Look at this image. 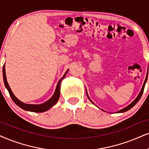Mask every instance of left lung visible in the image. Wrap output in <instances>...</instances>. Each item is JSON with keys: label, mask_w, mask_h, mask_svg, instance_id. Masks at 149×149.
<instances>
[{"label": "left lung", "mask_w": 149, "mask_h": 149, "mask_svg": "<svg viewBox=\"0 0 149 149\" xmlns=\"http://www.w3.org/2000/svg\"><path fill=\"white\" fill-rule=\"evenodd\" d=\"M147 78H148V77L146 76V78H145V80H144V84H143V86H142V89H141V91H140V93L138 94V95H137V97H136V98H135L134 100H133L132 102L131 103V104H130L129 105H128L127 107H125V108L124 109H121V110H120V111H117V112H116V113H124V112H126V111H129V109H131V108H132V107H133L135 106V104H137V102L139 101V100L140 99V97H142V93H143V91H144V86H145V84H146V81H147ZM86 95H87V97H88V100H89L92 103H93V104H94V102L93 101L91 100V99L89 98V97H88V93H87V91H86ZM95 106H96V105H95ZM99 108V107H98ZM100 109V108H99ZM101 110H102L103 111H105L104 110H103V109H101ZM107 112V111H106Z\"/></svg>", "instance_id": "1"}]
</instances>
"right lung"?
<instances>
[{
    "instance_id": "right-lung-1",
    "label": "right lung",
    "mask_w": 149,
    "mask_h": 149,
    "mask_svg": "<svg viewBox=\"0 0 149 149\" xmlns=\"http://www.w3.org/2000/svg\"><path fill=\"white\" fill-rule=\"evenodd\" d=\"M68 71H69V70H67V71L65 73V74H64V76L62 77V78L60 79V80L58 81L57 85H56L55 92H54V95H52V97H51L50 99H49L47 101H46L45 102L42 103V104H25V103L22 102L19 100L17 98L16 96H15L14 94L13 93V92L12 91V89H11L10 87H9L8 82H7V81L5 65H4V66H3V80H4V84H5V87H6L7 91H8L9 95H10V97H12V100L14 102L15 104H16V105H18V107L23 109V110L27 111L36 112V113H42V112H45V111H46L49 110V109L52 108L54 105H55L56 103H57V102L60 97L61 83L62 80L65 78L66 74H67Z\"/></svg>"
}]
</instances>
